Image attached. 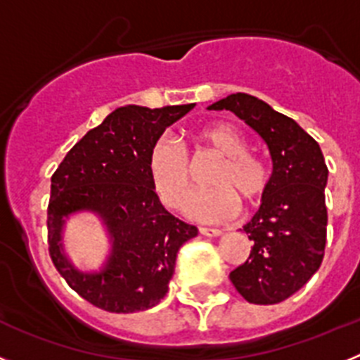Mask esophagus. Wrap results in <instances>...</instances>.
<instances>
[{"mask_svg":"<svg viewBox=\"0 0 360 360\" xmlns=\"http://www.w3.org/2000/svg\"><path fill=\"white\" fill-rule=\"evenodd\" d=\"M198 231H200V234H203V236H209V238H214V236H219V234H221V231H219V229L200 227Z\"/></svg>","mask_w":360,"mask_h":360,"instance_id":"obj_1","label":"esophagus"}]
</instances>
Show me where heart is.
<instances>
[{
	"label": "heart",
	"instance_id": "b5f03b06",
	"mask_svg": "<svg viewBox=\"0 0 360 360\" xmlns=\"http://www.w3.org/2000/svg\"><path fill=\"white\" fill-rule=\"evenodd\" d=\"M196 141L221 158L207 178L212 187L187 196L184 205L187 216L198 221H224L238 212V198L252 205L265 196L272 173L262 157L247 151V141L234 126L207 124L196 131ZM146 167L160 202L171 209L180 207L191 182L186 148L173 136H158L149 148Z\"/></svg>",
	"mask_w": 360,
	"mask_h": 360
}]
</instances>
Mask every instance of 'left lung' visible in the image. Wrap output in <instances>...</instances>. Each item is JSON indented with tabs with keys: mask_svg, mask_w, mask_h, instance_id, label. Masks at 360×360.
Instances as JSON below:
<instances>
[{
	"mask_svg": "<svg viewBox=\"0 0 360 360\" xmlns=\"http://www.w3.org/2000/svg\"><path fill=\"white\" fill-rule=\"evenodd\" d=\"M209 110L232 111L269 146L274 165L270 187L259 211L243 227L254 247L229 278L249 303H281L323 263L328 224L323 151L295 120L252 95L232 94Z\"/></svg>",
	"mask_w": 360,
	"mask_h": 360,
	"instance_id": "8db88e82",
	"label": "left lung"
}]
</instances>
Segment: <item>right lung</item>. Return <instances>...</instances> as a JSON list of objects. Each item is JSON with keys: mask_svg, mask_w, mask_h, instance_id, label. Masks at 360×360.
<instances>
[{"mask_svg": "<svg viewBox=\"0 0 360 360\" xmlns=\"http://www.w3.org/2000/svg\"><path fill=\"white\" fill-rule=\"evenodd\" d=\"M193 108H117L70 149L52 174L50 257L70 288L94 307L131 314L160 303L178 249L198 234L195 225L165 211L146 167L153 142ZM77 210L97 212L112 238V254L101 273H81L62 250L64 219Z\"/></svg>", "mask_w": 360, "mask_h": 360, "instance_id": "obj_1", "label": "right lung"}]
</instances>
